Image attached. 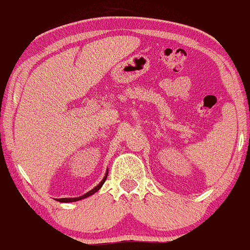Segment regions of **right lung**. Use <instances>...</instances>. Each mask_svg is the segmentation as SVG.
Listing matches in <instances>:
<instances>
[{"label": "right lung", "instance_id": "right-lung-1", "mask_svg": "<svg viewBox=\"0 0 250 250\" xmlns=\"http://www.w3.org/2000/svg\"><path fill=\"white\" fill-rule=\"evenodd\" d=\"M107 175H108V170L106 171V174H104V179L101 180V182H100V184L98 185V186H95L92 190H89V192H87V193H85V194L81 195V197H77V198H61V199H58L57 201H61V203H72V201H79V200H81V199H84V198L90 197V195H93L94 193L98 192V190L100 189L101 187H103L104 182L106 181V179H107Z\"/></svg>", "mask_w": 250, "mask_h": 250}]
</instances>
